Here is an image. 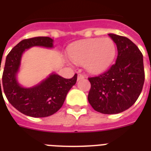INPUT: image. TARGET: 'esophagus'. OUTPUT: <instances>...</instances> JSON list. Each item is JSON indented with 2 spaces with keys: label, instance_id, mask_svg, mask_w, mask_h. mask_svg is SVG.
<instances>
[{
  "label": "esophagus",
  "instance_id": "1",
  "mask_svg": "<svg viewBox=\"0 0 151 151\" xmlns=\"http://www.w3.org/2000/svg\"><path fill=\"white\" fill-rule=\"evenodd\" d=\"M84 78H85V76H83V74H81V73H78V76H77V79H78V81L82 80V79H83Z\"/></svg>",
  "mask_w": 151,
  "mask_h": 151
}]
</instances>
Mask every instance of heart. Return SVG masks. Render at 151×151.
<instances>
[{"mask_svg":"<svg viewBox=\"0 0 151 151\" xmlns=\"http://www.w3.org/2000/svg\"><path fill=\"white\" fill-rule=\"evenodd\" d=\"M116 53V45L109 38H89L77 42L68 48V58L83 65L91 74H99L110 66Z\"/></svg>","mask_w":151,"mask_h":151,"instance_id":"obj_1","label":"heart"}]
</instances>
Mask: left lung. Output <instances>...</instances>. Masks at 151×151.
Returning a JSON list of instances; mask_svg holds the SVG:
<instances>
[{
  "label": "left lung",
  "mask_w": 151,
  "mask_h": 151,
  "mask_svg": "<svg viewBox=\"0 0 151 151\" xmlns=\"http://www.w3.org/2000/svg\"><path fill=\"white\" fill-rule=\"evenodd\" d=\"M109 36L117 47L115 64L102 74L88 78L91 88L89 103L96 111L116 114L134 105L144 83L143 55L129 38L114 34Z\"/></svg>",
  "instance_id": "8db88e82"
}]
</instances>
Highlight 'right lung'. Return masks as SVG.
Segmentation results:
<instances>
[{"label":"right lung","instance_id":"add662e5","mask_svg":"<svg viewBox=\"0 0 151 151\" xmlns=\"http://www.w3.org/2000/svg\"><path fill=\"white\" fill-rule=\"evenodd\" d=\"M34 46L52 48L53 39L49 37H35L22 40L14 46L6 58L2 86L7 100L18 111L32 117H46L55 113L62 106L67 93L76 83L77 74L72 78H65L52 73L35 86L22 87L16 77L22 56L26 49Z\"/></svg>","mask_w":151,"mask_h":151}]
</instances>
